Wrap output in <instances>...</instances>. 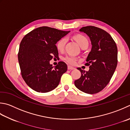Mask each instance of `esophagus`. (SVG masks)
<instances>
[{"label":"esophagus","instance_id":"obj_1","mask_svg":"<svg viewBox=\"0 0 130 130\" xmlns=\"http://www.w3.org/2000/svg\"><path fill=\"white\" fill-rule=\"evenodd\" d=\"M68 70H74V69H75V68L71 67V66H68Z\"/></svg>","mask_w":130,"mask_h":130}]
</instances>
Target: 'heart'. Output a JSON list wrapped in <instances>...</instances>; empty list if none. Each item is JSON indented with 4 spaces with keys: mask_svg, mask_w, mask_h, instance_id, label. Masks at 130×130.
<instances>
[{
    "mask_svg": "<svg viewBox=\"0 0 130 130\" xmlns=\"http://www.w3.org/2000/svg\"><path fill=\"white\" fill-rule=\"evenodd\" d=\"M74 38L78 43L79 45H80V47L84 46V45H88V41L87 39L85 36H83V35H75L74 37ZM66 42H67V38L65 37L61 38V39L58 40L56 44L57 50L58 51H62L63 48H64ZM65 60L67 62L72 65H74L76 63V61H77V58L72 56H67V57H65Z\"/></svg>",
    "mask_w": 130,
    "mask_h": 130,
    "instance_id": "obj_1",
    "label": "heart"
}]
</instances>
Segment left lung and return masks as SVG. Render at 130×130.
Segmentation results:
<instances>
[{
  "label": "left lung",
  "instance_id": "8db88e82",
  "mask_svg": "<svg viewBox=\"0 0 130 130\" xmlns=\"http://www.w3.org/2000/svg\"><path fill=\"white\" fill-rule=\"evenodd\" d=\"M79 31L90 38L92 48L86 59V65H90L88 72L78 68L81 76L74 81L75 87L88 94L103 90L111 79L117 65L118 50L111 35L100 28L88 26Z\"/></svg>",
  "mask_w": 130,
  "mask_h": 130
}]
</instances>
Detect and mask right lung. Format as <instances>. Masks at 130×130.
Segmentation results:
<instances>
[{
  "label": "right lung",
  "instance_id": "add662e5",
  "mask_svg": "<svg viewBox=\"0 0 130 130\" xmlns=\"http://www.w3.org/2000/svg\"><path fill=\"white\" fill-rule=\"evenodd\" d=\"M70 31L42 26L34 29L23 38L20 44L18 60L22 77L27 86L38 92L54 90L62 75L67 71L63 61L53 67L50 60L58 57L57 42Z\"/></svg>",
  "mask_w": 130,
  "mask_h": 130
}]
</instances>
